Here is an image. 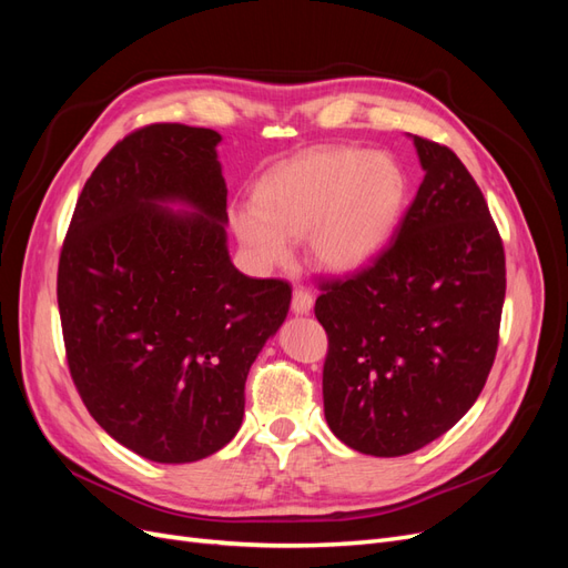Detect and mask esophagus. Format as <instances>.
I'll list each match as a JSON object with an SVG mask.
<instances>
[{"label":"esophagus","mask_w":568,"mask_h":568,"mask_svg":"<svg viewBox=\"0 0 568 568\" xmlns=\"http://www.w3.org/2000/svg\"><path fill=\"white\" fill-rule=\"evenodd\" d=\"M313 303H315V296L311 294V291L303 288V286L294 288V298H291V311H294L296 315L311 313L313 311Z\"/></svg>","instance_id":"1"}]
</instances>
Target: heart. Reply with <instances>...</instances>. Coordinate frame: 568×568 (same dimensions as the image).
I'll list each match as a JSON object with an SVG mask.
<instances>
[{
  "mask_svg": "<svg viewBox=\"0 0 568 568\" xmlns=\"http://www.w3.org/2000/svg\"><path fill=\"white\" fill-rule=\"evenodd\" d=\"M405 199L407 178L388 153L334 146L274 170L255 186V205H234L230 222L261 267L286 265L291 242L307 236L322 270L353 272L384 251Z\"/></svg>",
  "mask_w": 568,
  "mask_h": 568,
  "instance_id": "b5f03b06",
  "label": "heart"
}]
</instances>
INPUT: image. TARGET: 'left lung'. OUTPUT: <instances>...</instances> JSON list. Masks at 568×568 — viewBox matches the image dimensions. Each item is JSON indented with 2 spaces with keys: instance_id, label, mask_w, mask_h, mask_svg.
I'll return each instance as SVG.
<instances>
[{
  "instance_id": "left-lung-1",
  "label": "left lung",
  "mask_w": 568,
  "mask_h": 568,
  "mask_svg": "<svg viewBox=\"0 0 568 568\" xmlns=\"http://www.w3.org/2000/svg\"><path fill=\"white\" fill-rule=\"evenodd\" d=\"M424 168L398 234L346 280L322 282V395L338 440L400 457L453 428L484 390L500 341L505 248L455 151L412 136Z\"/></svg>"
}]
</instances>
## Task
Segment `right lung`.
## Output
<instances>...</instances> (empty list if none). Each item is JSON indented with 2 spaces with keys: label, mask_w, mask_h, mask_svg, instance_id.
I'll return each mask as SVG.
<instances>
[{
  "label": "right lung",
  "mask_w": 568,
  "mask_h": 568,
  "mask_svg": "<svg viewBox=\"0 0 568 568\" xmlns=\"http://www.w3.org/2000/svg\"><path fill=\"white\" fill-rule=\"evenodd\" d=\"M220 140L180 123L130 132L84 182L59 257L65 359L84 407L163 464L236 436L248 369L291 303L284 280L246 277L230 261Z\"/></svg>",
  "instance_id": "add662e5"
}]
</instances>
